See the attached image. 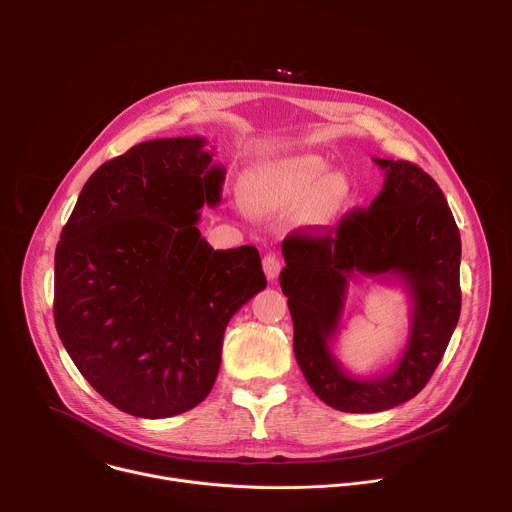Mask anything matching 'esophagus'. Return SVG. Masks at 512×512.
Instances as JSON below:
<instances>
[{
    "label": "esophagus",
    "mask_w": 512,
    "mask_h": 512,
    "mask_svg": "<svg viewBox=\"0 0 512 512\" xmlns=\"http://www.w3.org/2000/svg\"><path fill=\"white\" fill-rule=\"evenodd\" d=\"M263 271H265V275H267L269 281L277 279V275H279V271H281L279 259H277L275 255H271V253L265 255V257H263Z\"/></svg>",
    "instance_id": "obj_1"
}]
</instances>
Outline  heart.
Wrapping results in <instances>:
<instances>
[{
	"label": "heart",
	"mask_w": 512,
	"mask_h": 512,
	"mask_svg": "<svg viewBox=\"0 0 512 512\" xmlns=\"http://www.w3.org/2000/svg\"><path fill=\"white\" fill-rule=\"evenodd\" d=\"M328 166L314 156L263 160L243 178V198L255 210H275L312 198V214L330 223L346 202V184L328 176Z\"/></svg>",
	"instance_id": "obj_1"
}]
</instances>
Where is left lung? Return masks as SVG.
Returning a JSON list of instances; mask_svg holds the SVG:
<instances>
[{
  "mask_svg": "<svg viewBox=\"0 0 512 512\" xmlns=\"http://www.w3.org/2000/svg\"><path fill=\"white\" fill-rule=\"evenodd\" d=\"M375 164L385 182L369 208H354L336 229L291 235L281 247L279 283L294 320L296 360L312 391L346 413L387 411L413 399L440 364L462 308V243L442 188L411 162ZM356 272L397 278L412 298L408 344L379 378L350 376L329 346Z\"/></svg>",
  "mask_w": 512,
  "mask_h": 512,
  "instance_id": "obj_1",
  "label": "left lung"
}]
</instances>
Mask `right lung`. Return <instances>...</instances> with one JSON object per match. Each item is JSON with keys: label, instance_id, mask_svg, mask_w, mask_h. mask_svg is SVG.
<instances>
[{"label": "right lung", "instance_id": "obj_1", "mask_svg": "<svg viewBox=\"0 0 512 512\" xmlns=\"http://www.w3.org/2000/svg\"><path fill=\"white\" fill-rule=\"evenodd\" d=\"M204 137L143 141L83 186L54 255V324L91 387L164 419L196 407L221 369L229 320L267 279L253 245L214 251L198 210L227 170Z\"/></svg>", "mask_w": 512, "mask_h": 512}]
</instances>
